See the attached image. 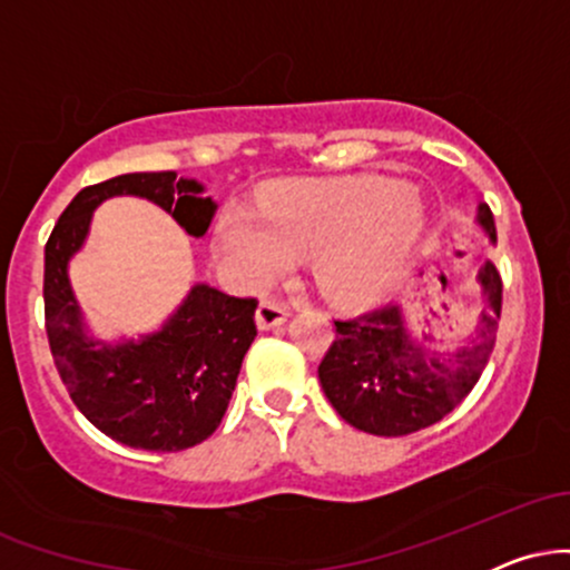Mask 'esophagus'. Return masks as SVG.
Wrapping results in <instances>:
<instances>
[{
    "mask_svg": "<svg viewBox=\"0 0 570 570\" xmlns=\"http://www.w3.org/2000/svg\"><path fill=\"white\" fill-rule=\"evenodd\" d=\"M286 316H289V311H286L284 305L276 303V299H263V303L257 305V326L259 330H276L286 322Z\"/></svg>",
    "mask_w": 570,
    "mask_h": 570,
    "instance_id": "obj_1",
    "label": "esophagus"
}]
</instances>
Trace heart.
<instances>
[{"label": "heart", "instance_id": "1", "mask_svg": "<svg viewBox=\"0 0 570 570\" xmlns=\"http://www.w3.org/2000/svg\"><path fill=\"white\" fill-rule=\"evenodd\" d=\"M426 230L417 189L383 176L281 181L263 198V219L227 212L222 246L248 284H267L292 257H311L326 297L364 305L407 271Z\"/></svg>", "mask_w": 570, "mask_h": 570}]
</instances>
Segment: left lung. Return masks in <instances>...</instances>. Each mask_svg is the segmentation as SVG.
<instances>
[{
	"label": "left lung",
	"mask_w": 570,
	"mask_h": 570,
	"mask_svg": "<svg viewBox=\"0 0 570 570\" xmlns=\"http://www.w3.org/2000/svg\"><path fill=\"white\" fill-rule=\"evenodd\" d=\"M476 225L495 244V222L485 203ZM476 281L485 307L474 337L455 351L429 348V337H412L402 307H377L335 322V343L318 364V381L332 407L353 429L375 436H404L440 423L480 381L495 345L501 318V276L493 263Z\"/></svg>",
	"instance_id": "obj_1"
}]
</instances>
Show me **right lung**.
Segmentation results:
<instances>
[{
  "label": "right lung",
  "mask_w": 570,
  "mask_h": 570,
  "mask_svg": "<svg viewBox=\"0 0 570 570\" xmlns=\"http://www.w3.org/2000/svg\"><path fill=\"white\" fill-rule=\"evenodd\" d=\"M203 189L200 181L176 179L174 171L115 176L80 189L45 246V330L58 375L98 431L136 450L176 453L217 431L257 337V299L195 284L158 332L104 343L85 330L69 284V259L88 238L96 206L115 195L158 203L200 238L217 212Z\"/></svg>",
  "instance_id": "obj_1"
}]
</instances>
